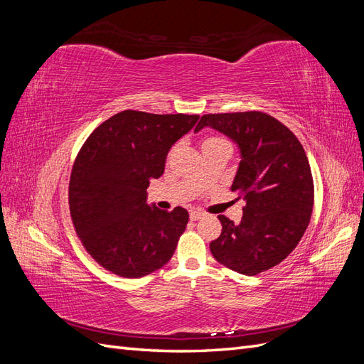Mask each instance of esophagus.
I'll return each mask as SVG.
<instances>
[{
    "instance_id": "esophagus-1",
    "label": "esophagus",
    "mask_w": 364,
    "mask_h": 364,
    "mask_svg": "<svg viewBox=\"0 0 364 364\" xmlns=\"http://www.w3.org/2000/svg\"><path fill=\"white\" fill-rule=\"evenodd\" d=\"M203 215H205V214L200 213V211H191V213H190V218L193 220V222H197V220H200Z\"/></svg>"
}]
</instances>
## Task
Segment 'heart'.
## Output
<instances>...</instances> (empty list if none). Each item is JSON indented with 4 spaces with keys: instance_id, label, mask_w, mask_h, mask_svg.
<instances>
[{
    "instance_id": "heart-1",
    "label": "heart",
    "mask_w": 364,
    "mask_h": 364,
    "mask_svg": "<svg viewBox=\"0 0 364 364\" xmlns=\"http://www.w3.org/2000/svg\"><path fill=\"white\" fill-rule=\"evenodd\" d=\"M217 147H226L232 150V146L230 142L222 136H208L202 141V149L209 150V149H217ZM173 151V150H171Z\"/></svg>"
}]
</instances>
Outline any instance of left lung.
<instances>
[{
    "label": "left lung",
    "mask_w": 364,
    "mask_h": 364,
    "mask_svg": "<svg viewBox=\"0 0 364 364\" xmlns=\"http://www.w3.org/2000/svg\"><path fill=\"white\" fill-rule=\"evenodd\" d=\"M206 126L238 144L232 191L246 202L240 223L218 215L222 234L209 249L228 269L255 277L287 258L305 234L314 205L310 162L293 132L269 114H208L194 132Z\"/></svg>",
    "instance_id": "obj_1"
}]
</instances>
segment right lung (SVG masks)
I'll list each match as a JSON object with an SVG mask.
<instances>
[{"instance_id":"obj_1","label":"right lung","mask_w":364,"mask_h":364,"mask_svg":"<svg viewBox=\"0 0 364 364\" xmlns=\"http://www.w3.org/2000/svg\"><path fill=\"white\" fill-rule=\"evenodd\" d=\"M199 115L123 111L87 136L73 165L70 213L86 252L121 278H141L170 261L188 211L147 205L171 146Z\"/></svg>"}]
</instances>
